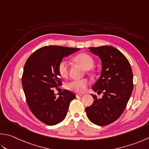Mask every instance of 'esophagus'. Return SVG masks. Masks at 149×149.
<instances>
[{"label": "esophagus", "instance_id": "obj_1", "mask_svg": "<svg viewBox=\"0 0 149 149\" xmlns=\"http://www.w3.org/2000/svg\"><path fill=\"white\" fill-rule=\"evenodd\" d=\"M83 95V94H76V97H81Z\"/></svg>", "mask_w": 149, "mask_h": 149}]
</instances>
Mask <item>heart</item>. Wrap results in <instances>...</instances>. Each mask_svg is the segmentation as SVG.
Instances as JSON below:
<instances>
[{"label": "heart", "mask_w": 149, "mask_h": 149, "mask_svg": "<svg viewBox=\"0 0 149 149\" xmlns=\"http://www.w3.org/2000/svg\"><path fill=\"white\" fill-rule=\"evenodd\" d=\"M75 62L79 64L84 68L90 70L94 66L95 61L93 57L85 53H82L77 55L74 57ZM69 64L66 60H62L58 65V72L62 77H66L68 74ZM89 84V81L87 79L72 80L69 81L66 84V88L71 91L77 93H83L85 91L87 86Z\"/></svg>", "instance_id": "obj_1"}]
</instances>
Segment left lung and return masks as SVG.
<instances>
[{"label": "left lung", "mask_w": 149, "mask_h": 149, "mask_svg": "<svg viewBox=\"0 0 149 149\" xmlns=\"http://www.w3.org/2000/svg\"><path fill=\"white\" fill-rule=\"evenodd\" d=\"M101 60V76L92 86L101 98L92 95L94 102L86 108L89 120L99 126L113 123L120 117L133 90V74L129 61L118 49L111 46L88 48Z\"/></svg>", "instance_id": "1"}]
</instances>
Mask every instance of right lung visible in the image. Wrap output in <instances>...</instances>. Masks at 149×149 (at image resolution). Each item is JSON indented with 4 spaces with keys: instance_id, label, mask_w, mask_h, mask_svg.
I'll use <instances>...</instances> for the list:
<instances>
[{
    "instance_id": "obj_1",
    "label": "right lung",
    "mask_w": 149,
    "mask_h": 149,
    "mask_svg": "<svg viewBox=\"0 0 149 149\" xmlns=\"http://www.w3.org/2000/svg\"><path fill=\"white\" fill-rule=\"evenodd\" d=\"M79 48L46 46L34 52L26 61L22 77V88L31 112L46 125H55L65 118L74 94L63 90L57 96L54 88L62 85L58 65L63 57Z\"/></svg>"
}]
</instances>
